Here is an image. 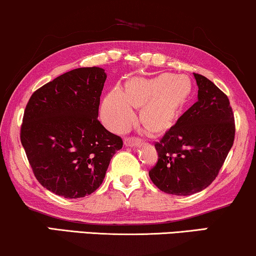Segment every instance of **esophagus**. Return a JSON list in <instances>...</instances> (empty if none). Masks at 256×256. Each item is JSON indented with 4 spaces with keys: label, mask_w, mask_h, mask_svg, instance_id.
<instances>
[{
    "label": "esophagus",
    "mask_w": 256,
    "mask_h": 256,
    "mask_svg": "<svg viewBox=\"0 0 256 256\" xmlns=\"http://www.w3.org/2000/svg\"><path fill=\"white\" fill-rule=\"evenodd\" d=\"M124 145H125V147H133V148H136V147H140L142 144H140L139 140L126 138L124 140Z\"/></svg>",
    "instance_id": "obj_1"
}]
</instances>
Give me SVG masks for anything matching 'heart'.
Returning <instances> with one entry per match:
<instances>
[{
	"label": "heart",
	"mask_w": 256,
	"mask_h": 256,
	"mask_svg": "<svg viewBox=\"0 0 256 256\" xmlns=\"http://www.w3.org/2000/svg\"><path fill=\"white\" fill-rule=\"evenodd\" d=\"M192 92V84L183 75L168 73L152 78L136 76L123 90L114 87L100 106V116L111 131L120 133L136 120V106L142 107L140 120L156 132L172 128Z\"/></svg>",
	"instance_id": "obj_1"
}]
</instances>
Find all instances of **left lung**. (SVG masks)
Returning <instances> with one entry per match:
<instances>
[{
    "label": "left lung",
    "instance_id": "obj_1",
    "mask_svg": "<svg viewBox=\"0 0 256 256\" xmlns=\"http://www.w3.org/2000/svg\"><path fill=\"white\" fill-rule=\"evenodd\" d=\"M194 76L197 102L156 144L159 160L148 172L161 192L176 196L192 195L210 186L234 142L228 96L203 75Z\"/></svg>",
    "mask_w": 256,
    "mask_h": 256
}]
</instances>
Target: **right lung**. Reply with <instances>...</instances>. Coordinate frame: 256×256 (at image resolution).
Here are the masks:
<instances>
[{"label":"right lung","instance_id":"right-lung-1","mask_svg":"<svg viewBox=\"0 0 256 256\" xmlns=\"http://www.w3.org/2000/svg\"><path fill=\"white\" fill-rule=\"evenodd\" d=\"M106 80L103 68H76L39 88L25 108L22 145L36 178L56 195H90L123 147L97 120Z\"/></svg>","mask_w":256,"mask_h":256}]
</instances>
